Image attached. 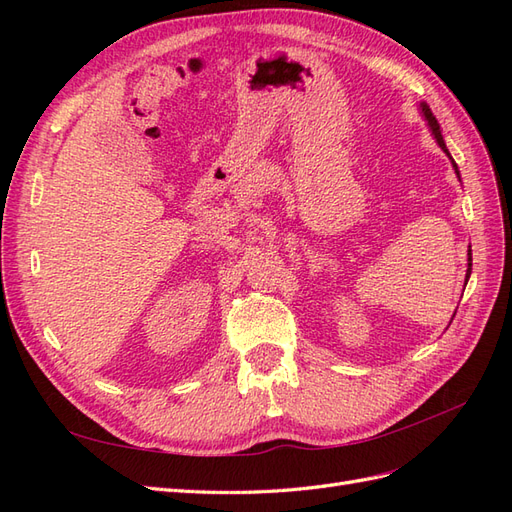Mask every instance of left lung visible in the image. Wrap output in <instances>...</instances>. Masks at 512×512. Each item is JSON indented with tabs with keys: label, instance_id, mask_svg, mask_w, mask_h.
I'll return each instance as SVG.
<instances>
[{
	"label": "left lung",
	"instance_id": "obj_1",
	"mask_svg": "<svg viewBox=\"0 0 512 512\" xmlns=\"http://www.w3.org/2000/svg\"><path fill=\"white\" fill-rule=\"evenodd\" d=\"M421 108H423V115H425V119H427V123H429V128H431L433 136H436L438 145L444 149L446 156L451 158V153H448V149H446V145H444V138H442V134H440V126H438V121H436V117H433V113H431V108H429L427 104H421ZM453 168H455V173L459 175V170H457V164H455V162H453ZM470 273H472V252L468 254V273H466V284H468V277H470Z\"/></svg>",
	"mask_w": 512,
	"mask_h": 512
}]
</instances>
